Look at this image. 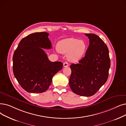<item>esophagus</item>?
Listing matches in <instances>:
<instances>
[{
  "instance_id": "1",
  "label": "esophagus",
  "mask_w": 126,
  "mask_h": 126,
  "mask_svg": "<svg viewBox=\"0 0 126 126\" xmlns=\"http://www.w3.org/2000/svg\"><path fill=\"white\" fill-rule=\"evenodd\" d=\"M63 66L64 67H67L68 66V63L67 62H65L63 63Z\"/></svg>"
}]
</instances>
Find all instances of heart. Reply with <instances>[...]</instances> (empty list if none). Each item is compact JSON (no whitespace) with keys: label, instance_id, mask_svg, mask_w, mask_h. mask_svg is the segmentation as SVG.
Returning <instances> with one entry per match:
<instances>
[{"label":"heart","instance_id":"1","mask_svg":"<svg viewBox=\"0 0 126 126\" xmlns=\"http://www.w3.org/2000/svg\"><path fill=\"white\" fill-rule=\"evenodd\" d=\"M86 47V43L83 40H79L75 38H68L58 43L57 49L62 53H67V59L70 62H74L82 58Z\"/></svg>","mask_w":126,"mask_h":126}]
</instances>
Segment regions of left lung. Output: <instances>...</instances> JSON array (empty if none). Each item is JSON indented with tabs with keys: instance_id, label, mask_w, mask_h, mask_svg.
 I'll list each match as a JSON object with an SVG mask.
<instances>
[{
	"instance_id": "left-lung-1",
	"label": "left lung",
	"mask_w": 126,
	"mask_h": 126,
	"mask_svg": "<svg viewBox=\"0 0 126 126\" xmlns=\"http://www.w3.org/2000/svg\"><path fill=\"white\" fill-rule=\"evenodd\" d=\"M90 44L85 55L77 64L70 66L69 85L74 93L82 96L94 95L108 78L111 62L107 46L98 35L85 34Z\"/></svg>"
}]
</instances>
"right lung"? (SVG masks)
<instances>
[{"label": "right lung", "mask_w": 126, "mask_h": 126, "mask_svg": "<svg viewBox=\"0 0 126 126\" xmlns=\"http://www.w3.org/2000/svg\"><path fill=\"white\" fill-rule=\"evenodd\" d=\"M47 32H35L20 41L13 57L14 75L26 91L41 93L50 85L53 76L62 69L61 62H51L43 49L51 43Z\"/></svg>", "instance_id": "add662e5"}]
</instances>
